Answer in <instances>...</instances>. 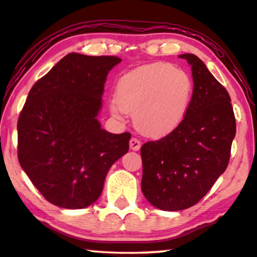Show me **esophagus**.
I'll return each instance as SVG.
<instances>
[{"label": "esophagus", "instance_id": "esophagus-1", "mask_svg": "<svg viewBox=\"0 0 257 257\" xmlns=\"http://www.w3.org/2000/svg\"><path fill=\"white\" fill-rule=\"evenodd\" d=\"M140 148H141V141L135 139V137H133V139L130 140V149L137 151L140 150Z\"/></svg>", "mask_w": 257, "mask_h": 257}]
</instances>
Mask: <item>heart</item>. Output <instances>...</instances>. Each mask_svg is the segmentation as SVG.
Segmentation results:
<instances>
[{
    "label": "heart",
    "instance_id": "obj_1",
    "mask_svg": "<svg viewBox=\"0 0 257 257\" xmlns=\"http://www.w3.org/2000/svg\"><path fill=\"white\" fill-rule=\"evenodd\" d=\"M192 92L187 73L171 64L155 63L124 74L109 108L121 120L135 114L137 128L146 135L163 136L184 120Z\"/></svg>",
    "mask_w": 257,
    "mask_h": 257
}]
</instances>
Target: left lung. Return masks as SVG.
I'll use <instances>...</instances> for the list:
<instances>
[{"instance_id":"obj_1","label":"left lung","mask_w":257,"mask_h":257,"mask_svg":"<svg viewBox=\"0 0 257 257\" xmlns=\"http://www.w3.org/2000/svg\"><path fill=\"white\" fill-rule=\"evenodd\" d=\"M191 65L193 93L177 128L141 148L142 192L163 211L196 205L225 172L236 122L230 96L206 65L192 53L180 55Z\"/></svg>"}]
</instances>
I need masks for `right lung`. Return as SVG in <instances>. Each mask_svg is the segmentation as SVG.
Returning a JSON list of instances; mask_svg holds the SVG:
<instances>
[{
	"label": "right lung",
	"instance_id": "obj_1",
	"mask_svg": "<svg viewBox=\"0 0 257 257\" xmlns=\"http://www.w3.org/2000/svg\"><path fill=\"white\" fill-rule=\"evenodd\" d=\"M114 56H65L29 92L22 109L19 162L51 204L85 208L102 192L110 166L129 150L130 133L110 134L97 121Z\"/></svg>",
	"mask_w": 257,
	"mask_h": 257
}]
</instances>
